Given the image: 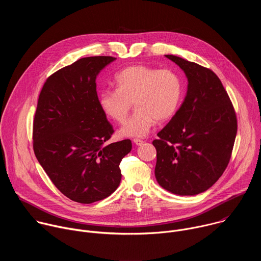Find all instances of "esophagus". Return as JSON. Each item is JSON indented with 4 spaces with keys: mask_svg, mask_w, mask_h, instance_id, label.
Returning <instances> with one entry per match:
<instances>
[{
    "mask_svg": "<svg viewBox=\"0 0 261 261\" xmlns=\"http://www.w3.org/2000/svg\"><path fill=\"white\" fill-rule=\"evenodd\" d=\"M133 142H134L136 145H141V144L144 142V140L139 139V138H134V139H133Z\"/></svg>",
    "mask_w": 261,
    "mask_h": 261,
    "instance_id": "1",
    "label": "esophagus"
}]
</instances>
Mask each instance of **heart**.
I'll return each mask as SVG.
<instances>
[{"label": "heart", "instance_id": "b5f03b06", "mask_svg": "<svg viewBox=\"0 0 261 261\" xmlns=\"http://www.w3.org/2000/svg\"><path fill=\"white\" fill-rule=\"evenodd\" d=\"M116 90L100 92L98 102L103 113L122 124L133 104L136 109L121 129L124 136H145L156 120L166 122L177 111L184 94L181 77L174 70L133 65L115 76Z\"/></svg>", "mask_w": 261, "mask_h": 261}]
</instances>
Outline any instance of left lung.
<instances>
[{
    "label": "left lung",
    "instance_id": "obj_1",
    "mask_svg": "<svg viewBox=\"0 0 261 261\" xmlns=\"http://www.w3.org/2000/svg\"><path fill=\"white\" fill-rule=\"evenodd\" d=\"M185 72L188 90L182 104L153 141L155 176L177 195L206 191L226 169L237 136L233 105L221 81L208 68L166 55Z\"/></svg>",
    "mask_w": 261,
    "mask_h": 261
}]
</instances>
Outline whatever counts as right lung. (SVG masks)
I'll return each instance as SVG.
<instances>
[{"mask_svg": "<svg viewBox=\"0 0 261 261\" xmlns=\"http://www.w3.org/2000/svg\"><path fill=\"white\" fill-rule=\"evenodd\" d=\"M113 57H88L46 80L33 123L35 156L56 187L69 199L93 203L114 193L120 163L131 151L130 139L105 144L114 131L100 108L99 72Z\"/></svg>", "mask_w": 261, "mask_h": 261, "instance_id": "obj_1", "label": "right lung"}]
</instances>
